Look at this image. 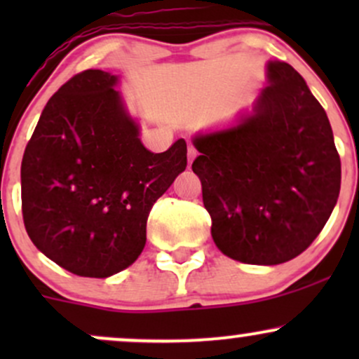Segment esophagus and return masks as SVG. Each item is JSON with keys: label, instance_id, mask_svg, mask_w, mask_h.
Returning <instances> with one entry per match:
<instances>
[{"label": "esophagus", "instance_id": "obj_1", "mask_svg": "<svg viewBox=\"0 0 359 359\" xmlns=\"http://www.w3.org/2000/svg\"><path fill=\"white\" fill-rule=\"evenodd\" d=\"M187 156H189V165H192L194 158H196V156H197V150H196V148H194L192 145L189 147V150H187Z\"/></svg>", "mask_w": 359, "mask_h": 359}]
</instances>
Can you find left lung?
Returning a JSON list of instances; mask_svg holds the SVG:
<instances>
[{
    "label": "left lung",
    "instance_id": "8db88e82",
    "mask_svg": "<svg viewBox=\"0 0 359 359\" xmlns=\"http://www.w3.org/2000/svg\"><path fill=\"white\" fill-rule=\"evenodd\" d=\"M266 79L251 113L192 140L212 240L226 257L250 265H278L307 250L341 189L331 125L304 77L270 60Z\"/></svg>",
    "mask_w": 359,
    "mask_h": 359
}]
</instances>
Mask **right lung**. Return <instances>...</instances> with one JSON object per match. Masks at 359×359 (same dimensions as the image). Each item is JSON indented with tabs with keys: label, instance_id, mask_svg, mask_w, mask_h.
Returning a JSON list of instances; mask_svg holds the SVG:
<instances>
[{
	"label": "right lung",
	"instance_id": "right-lung-1",
	"mask_svg": "<svg viewBox=\"0 0 359 359\" xmlns=\"http://www.w3.org/2000/svg\"><path fill=\"white\" fill-rule=\"evenodd\" d=\"M89 69L48 100L23 154L22 211L47 258L79 277L128 269L147 243V219L187 167L180 138L163 154L143 147L140 126L114 88Z\"/></svg>",
	"mask_w": 359,
	"mask_h": 359
}]
</instances>
